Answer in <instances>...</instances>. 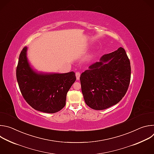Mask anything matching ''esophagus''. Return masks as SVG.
<instances>
[{
    "instance_id": "obj_1",
    "label": "esophagus",
    "mask_w": 154,
    "mask_h": 154,
    "mask_svg": "<svg viewBox=\"0 0 154 154\" xmlns=\"http://www.w3.org/2000/svg\"><path fill=\"white\" fill-rule=\"evenodd\" d=\"M75 76H76L77 80H79L80 79V73L79 72H75Z\"/></svg>"
}]
</instances>
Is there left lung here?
Instances as JSON below:
<instances>
[{
  "instance_id": "8db88e82",
  "label": "left lung",
  "mask_w": 154,
  "mask_h": 154,
  "mask_svg": "<svg viewBox=\"0 0 154 154\" xmlns=\"http://www.w3.org/2000/svg\"><path fill=\"white\" fill-rule=\"evenodd\" d=\"M130 77V60L122 48L103 55L80 75L85 103L96 110L118 103L127 93Z\"/></svg>"
}]
</instances>
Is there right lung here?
Instances as JSON below:
<instances>
[{
	"mask_svg": "<svg viewBox=\"0 0 154 154\" xmlns=\"http://www.w3.org/2000/svg\"><path fill=\"white\" fill-rule=\"evenodd\" d=\"M27 47L22 50L16 68V79L25 100L35 109L54 113L65 106L67 93L76 80L72 71L64 74L39 73L27 58Z\"/></svg>",
	"mask_w": 154,
	"mask_h": 154,
	"instance_id": "add662e5",
	"label": "right lung"
}]
</instances>
